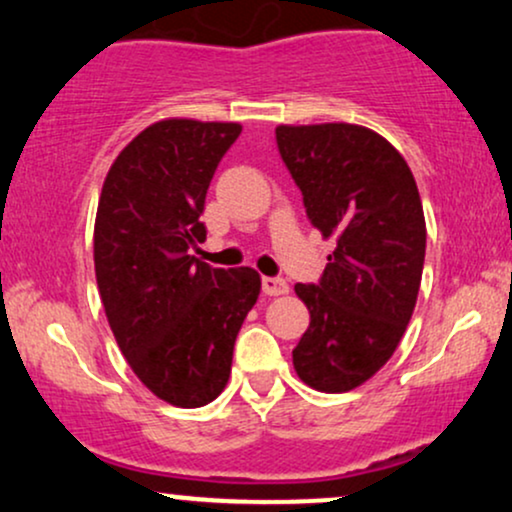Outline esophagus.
I'll list each match as a JSON object with an SVG mask.
<instances>
[{
  "instance_id": "obj_1",
  "label": "esophagus",
  "mask_w": 512,
  "mask_h": 512,
  "mask_svg": "<svg viewBox=\"0 0 512 512\" xmlns=\"http://www.w3.org/2000/svg\"><path fill=\"white\" fill-rule=\"evenodd\" d=\"M261 287L268 297H280V294L290 292V285H287L285 278H263Z\"/></svg>"
}]
</instances>
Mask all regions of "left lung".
<instances>
[{
    "label": "left lung",
    "instance_id": "left-lung-1",
    "mask_svg": "<svg viewBox=\"0 0 512 512\" xmlns=\"http://www.w3.org/2000/svg\"><path fill=\"white\" fill-rule=\"evenodd\" d=\"M275 141L306 218L338 242L316 285H294L311 323L292 362L306 386L347 393L393 357L412 318L426 254L422 198L405 158L364 126H278Z\"/></svg>",
    "mask_w": 512,
    "mask_h": 512
}]
</instances>
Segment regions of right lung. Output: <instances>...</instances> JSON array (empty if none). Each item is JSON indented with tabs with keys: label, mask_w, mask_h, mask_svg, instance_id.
<instances>
[{
	"label": "right lung",
	"mask_w": 512,
	"mask_h": 512,
	"mask_svg": "<svg viewBox=\"0 0 512 512\" xmlns=\"http://www.w3.org/2000/svg\"><path fill=\"white\" fill-rule=\"evenodd\" d=\"M239 124L165 119L143 129L107 172L95 218V278L134 374L160 400L203 407L227 386L234 340L261 292L254 268L189 256Z\"/></svg>",
	"instance_id": "add662e5"
}]
</instances>
